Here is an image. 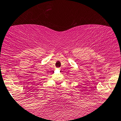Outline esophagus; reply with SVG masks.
I'll use <instances>...</instances> for the list:
<instances>
[{"label":"esophagus","mask_w":121,"mask_h":121,"mask_svg":"<svg viewBox=\"0 0 121 121\" xmlns=\"http://www.w3.org/2000/svg\"><path fill=\"white\" fill-rule=\"evenodd\" d=\"M58 70H60V68H59V69H58Z\"/></svg>","instance_id":"1"}]
</instances>
